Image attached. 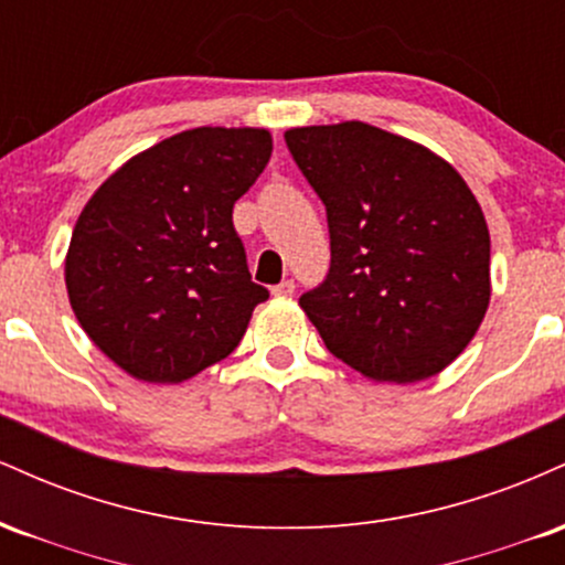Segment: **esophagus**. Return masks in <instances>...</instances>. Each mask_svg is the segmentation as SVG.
<instances>
[{"label": "esophagus", "mask_w": 565, "mask_h": 565, "mask_svg": "<svg viewBox=\"0 0 565 565\" xmlns=\"http://www.w3.org/2000/svg\"><path fill=\"white\" fill-rule=\"evenodd\" d=\"M270 291H274L276 297H291V295H295V281H291V278H284V281L276 284V287Z\"/></svg>", "instance_id": "obj_1"}]
</instances>
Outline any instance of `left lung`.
<instances>
[{
  "instance_id": "obj_1",
  "label": "left lung",
  "mask_w": 565,
  "mask_h": 565,
  "mask_svg": "<svg viewBox=\"0 0 565 565\" xmlns=\"http://www.w3.org/2000/svg\"><path fill=\"white\" fill-rule=\"evenodd\" d=\"M327 206L332 263L300 297L334 359L377 382L438 374L489 308V228L468 183L364 121L284 135Z\"/></svg>"
}]
</instances>
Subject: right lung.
<instances>
[{"label": "right lung", "mask_w": 565, "mask_h": 565, "mask_svg": "<svg viewBox=\"0 0 565 565\" xmlns=\"http://www.w3.org/2000/svg\"><path fill=\"white\" fill-rule=\"evenodd\" d=\"M270 151L265 129H188L129 159L82 210L66 257L71 308L132 377L183 382L217 364L268 300L233 204Z\"/></svg>", "instance_id": "add662e5"}]
</instances>
